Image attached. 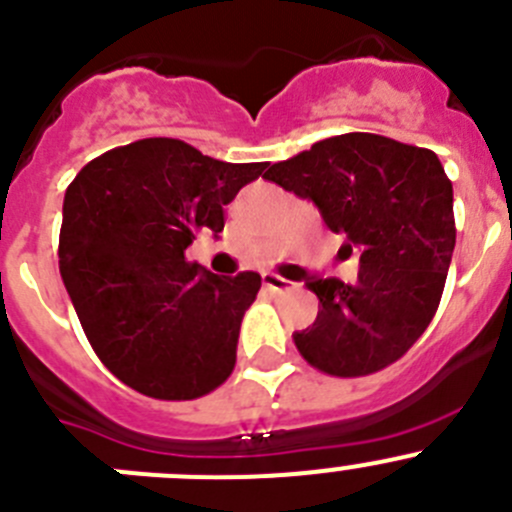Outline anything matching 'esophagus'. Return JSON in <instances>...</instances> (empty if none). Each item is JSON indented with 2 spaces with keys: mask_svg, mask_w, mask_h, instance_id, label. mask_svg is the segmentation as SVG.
Here are the masks:
<instances>
[{
  "mask_svg": "<svg viewBox=\"0 0 512 512\" xmlns=\"http://www.w3.org/2000/svg\"><path fill=\"white\" fill-rule=\"evenodd\" d=\"M264 286L269 291H274V294H286V291H291L294 289V281H289V279H284V276H279V274H264Z\"/></svg>",
  "mask_w": 512,
  "mask_h": 512,
  "instance_id": "obj_1",
  "label": "esophagus"
}]
</instances>
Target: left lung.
Returning a JSON list of instances; mask_svg holds the SVG:
<instances>
[{"label": "left lung", "mask_w": 512, "mask_h": 512, "mask_svg": "<svg viewBox=\"0 0 512 512\" xmlns=\"http://www.w3.org/2000/svg\"><path fill=\"white\" fill-rule=\"evenodd\" d=\"M309 198L329 231L359 248L357 284L309 279L319 314L294 334L311 367L364 377L397 362L440 306L455 251L452 183L427 148L374 133L319 140L264 173Z\"/></svg>", "instance_id": "obj_1"}]
</instances>
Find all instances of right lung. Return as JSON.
I'll return each instance as SVG.
<instances>
[{
	"label": "right lung",
	"mask_w": 512,
	"mask_h": 512,
	"mask_svg": "<svg viewBox=\"0 0 512 512\" xmlns=\"http://www.w3.org/2000/svg\"><path fill=\"white\" fill-rule=\"evenodd\" d=\"M266 165L145 138L90 160L67 188L62 281L100 362L135 392L196 399L233 372L261 276H216L186 248L223 231V206Z\"/></svg>",
	"instance_id": "1"
}]
</instances>
